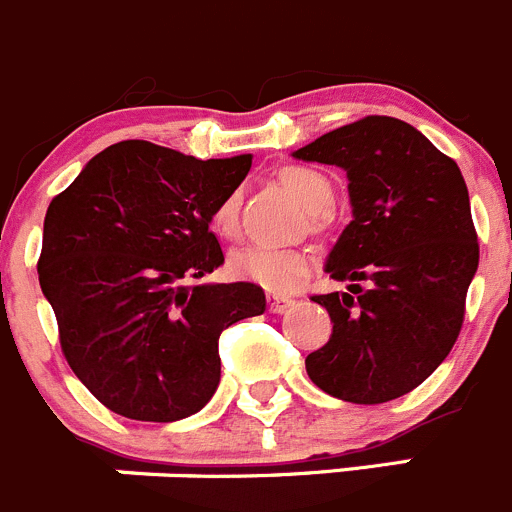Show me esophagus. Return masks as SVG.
<instances>
[{"mask_svg":"<svg viewBox=\"0 0 512 512\" xmlns=\"http://www.w3.org/2000/svg\"><path fill=\"white\" fill-rule=\"evenodd\" d=\"M266 302H269V312L279 314V312H287V309L294 304V299L284 297V294H269V299H266Z\"/></svg>","mask_w":512,"mask_h":512,"instance_id":"obj_1","label":"esophagus"}]
</instances>
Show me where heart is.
<instances>
[{
    "label": "heart",
    "instance_id": "b5f03b06",
    "mask_svg": "<svg viewBox=\"0 0 512 512\" xmlns=\"http://www.w3.org/2000/svg\"><path fill=\"white\" fill-rule=\"evenodd\" d=\"M279 182L292 192L294 198L317 218L322 208L332 200V185L322 172L302 164H292L279 172ZM213 225L220 236H236L238 231V198L228 195L220 200L213 213ZM309 253L302 248L279 246H246L231 256L233 276L253 281L269 292H289L307 274Z\"/></svg>",
    "mask_w": 512,
    "mask_h": 512
}]
</instances>
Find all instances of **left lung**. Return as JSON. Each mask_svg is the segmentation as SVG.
Here are the masks:
<instances>
[{
  "instance_id": "1",
  "label": "left lung",
  "mask_w": 512,
  "mask_h": 512,
  "mask_svg": "<svg viewBox=\"0 0 512 512\" xmlns=\"http://www.w3.org/2000/svg\"><path fill=\"white\" fill-rule=\"evenodd\" d=\"M292 157L345 170L353 205L325 264L350 287L312 297L330 312L332 335L307 355V375L340 401H393L444 363L462 330L480 261L462 172L391 116L327 131Z\"/></svg>"
}]
</instances>
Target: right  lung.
<instances>
[{
  "instance_id": "right-lung-1",
  "label": "right lung",
  "mask_w": 512,
  "mask_h": 512,
  "mask_svg": "<svg viewBox=\"0 0 512 512\" xmlns=\"http://www.w3.org/2000/svg\"><path fill=\"white\" fill-rule=\"evenodd\" d=\"M251 154L195 159L129 139L98 152L50 203L37 261L78 381L114 414L180 421L220 383L218 337L264 314L251 281L190 284L223 264L210 231Z\"/></svg>"
}]
</instances>
